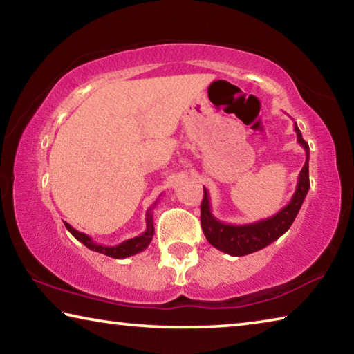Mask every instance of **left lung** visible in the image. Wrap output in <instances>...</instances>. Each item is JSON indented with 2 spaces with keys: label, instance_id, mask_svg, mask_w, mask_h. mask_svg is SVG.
<instances>
[{
  "label": "left lung",
  "instance_id": "left-lung-1",
  "mask_svg": "<svg viewBox=\"0 0 354 354\" xmlns=\"http://www.w3.org/2000/svg\"><path fill=\"white\" fill-rule=\"evenodd\" d=\"M297 133V142L306 153V160L298 175L295 194L292 195L289 205H286L278 214L268 218H262L247 225H231L214 217L211 211V200L205 187V196L201 201V227L207 242L220 251L231 256H245L266 248L289 230L299 212L309 190V145L304 142L301 131L293 123Z\"/></svg>",
  "mask_w": 354,
  "mask_h": 354
}]
</instances>
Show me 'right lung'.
Returning <instances> with one entry per match:
<instances>
[{
  "mask_svg": "<svg viewBox=\"0 0 354 354\" xmlns=\"http://www.w3.org/2000/svg\"><path fill=\"white\" fill-rule=\"evenodd\" d=\"M154 206H156V203H154ZM154 206H151L147 211V218H145L147 230L143 231L142 234L136 236L133 239H128V241H124V242L118 243V245H113V247H106V245L97 243L91 236H87V234H84V232L76 231L73 226L67 223V221H64V225L71 232V236H73L75 239H77V241H80L81 243L86 245L88 250L97 251V253L106 254V256H109V257H115V259H123V257H129V256H134L137 253H140V251L145 250L148 245H149V242L153 241V236H154L153 209H154Z\"/></svg>",
  "mask_w": 354,
  "mask_h": 354,
  "instance_id": "right-lung-1",
  "label": "right lung"
}]
</instances>
